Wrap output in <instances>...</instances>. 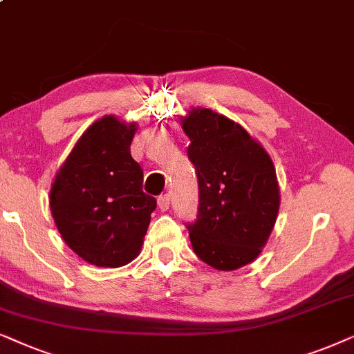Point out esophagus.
Instances as JSON below:
<instances>
[{
	"label": "esophagus",
	"mask_w": 354,
	"mask_h": 354,
	"mask_svg": "<svg viewBox=\"0 0 354 354\" xmlns=\"http://www.w3.org/2000/svg\"><path fill=\"white\" fill-rule=\"evenodd\" d=\"M158 207L160 210H168L169 209V196L163 194L158 197Z\"/></svg>",
	"instance_id": "34e87169"
}]
</instances>
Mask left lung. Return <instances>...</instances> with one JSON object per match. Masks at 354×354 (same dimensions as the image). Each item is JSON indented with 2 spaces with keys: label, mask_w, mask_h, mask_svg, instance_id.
<instances>
[{
  "label": "left lung",
  "mask_w": 354,
  "mask_h": 354,
  "mask_svg": "<svg viewBox=\"0 0 354 354\" xmlns=\"http://www.w3.org/2000/svg\"><path fill=\"white\" fill-rule=\"evenodd\" d=\"M181 126L199 181V215L187 225L192 249L216 270H238L256 261L275 226V167L241 124L209 108H191Z\"/></svg>",
  "instance_id": "left-lung-1"
}]
</instances>
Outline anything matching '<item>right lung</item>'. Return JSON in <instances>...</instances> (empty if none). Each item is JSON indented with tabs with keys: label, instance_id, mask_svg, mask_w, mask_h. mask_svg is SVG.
I'll use <instances>...</instances> for the list:
<instances>
[{
	"label": "right lung",
	"instance_id": "obj_1",
	"mask_svg": "<svg viewBox=\"0 0 354 354\" xmlns=\"http://www.w3.org/2000/svg\"><path fill=\"white\" fill-rule=\"evenodd\" d=\"M138 122L105 115L92 122L56 171L50 210L64 243L97 267H122L139 256L157 201L142 191L131 157Z\"/></svg>",
	"mask_w": 354,
	"mask_h": 354
}]
</instances>
